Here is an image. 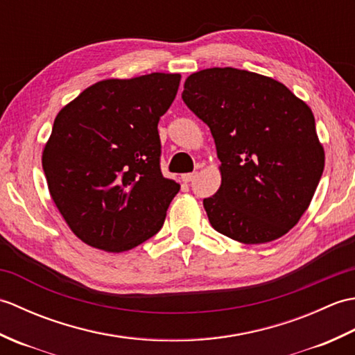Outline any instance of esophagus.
I'll return each instance as SVG.
<instances>
[{"label":"esophagus","mask_w":355,"mask_h":355,"mask_svg":"<svg viewBox=\"0 0 355 355\" xmlns=\"http://www.w3.org/2000/svg\"><path fill=\"white\" fill-rule=\"evenodd\" d=\"M195 177H197V172H191V173H183L182 175V180L184 183H191L195 180Z\"/></svg>","instance_id":"34e87169"}]
</instances>
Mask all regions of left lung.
<instances>
[{
  "mask_svg": "<svg viewBox=\"0 0 355 355\" xmlns=\"http://www.w3.org/2000/svg\"><path fill=\"white\" fill-rule=\"evenodd\" d=\"M182 97L221 162L220 189L202 200L212 227L243 244L288 233L325 166L311 108L281 82L232 67L192 73Z\"/></svg>",
  "mask_w": 355,
  "mask_h": 355,
  "instance_id": "obj_1",
  "label": "left lung"
}]
</instances>
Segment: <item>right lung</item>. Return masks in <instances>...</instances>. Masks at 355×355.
Segmentation results:
<instances>
[{"label":"right lung","mask_w":355,"mask_h":355,"mask_svg":"<svg viewBox=\"0 0 355 355\" xmlns=\"http://www.w3.org/2000/svg\"><path fill=\"white\" fill-rule=\"evenodd\" d=\"M180 79H105L58 112L42 169L51 200L85 244L122 253L162 229L180 184L162 175L157 126Z\"/></svg>","instance_id":"1"}]
</instances>
